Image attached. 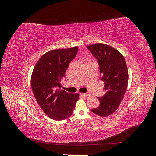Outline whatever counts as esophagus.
Listing matches in <instances>:
<instances>
[{
    "label": "esophagus",
    "mask_w": 156,
    "mask_h": 156,
    "mask_svg": "<svg viewBox=\"0 0 156 156\" xmlns=\"http://www.w3.org/2000/svg\"><path fill=\"white\" fill-rule=\"evenodd\" d=\"M81 95L84 96V97H87L89 95H90V94L89 92H87V93H81Z\"/></svg>",
    "instance_id": "34e87169"
}]
</instances>
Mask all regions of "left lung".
Returning <instances> with one entry per match:
<instances>
[{
  "instance_id": "1",
  "label": "left lung",
  "mask_w": 156,
  "mask_h": 156,
  "mask_svg": "<svg viewBox=\"0 0 156 156\" xmlns=\"http://www.w3.org/2000/svg\"><path fill=\"white\" fill-rule=\"evenodd\" d=\"M97 60L101 75L104 82V96L100 98V106L92 112L105 117L115 112L119 107L128 84V72L126 60L120 52L106 44H96L87 46Z\"/></svg>"
}]
</instances>
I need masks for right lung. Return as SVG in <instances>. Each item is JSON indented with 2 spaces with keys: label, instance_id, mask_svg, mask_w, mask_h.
Here are the masks:
<instances>
[{
  "label": "right lung",
  "instance_id": "1",
  "mask_svg": "<svg viewBox=\"0 0 156 156\" xmlns=\"http://www.w3.org/2000/svg\"><path fill=\"white\" fill-rule=\"evenodd\" d=\"M78 47L50 51L41 56L33 69L31 87L37 102L49 118L68 119L73 113L79 94L61 89L68 65L77 54Z\"/></svg>",
  "mask_w": 156,
  "mask_h": 156
}]
</instances>
